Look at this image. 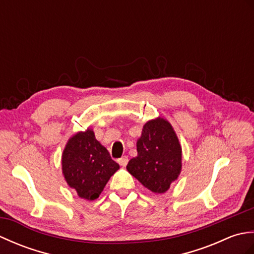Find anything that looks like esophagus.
Wrapping results in <instances>:
<instances>
[{"label": "esophagus", "mask_w": 254, "mask_h": 254, "mask_svg": "<svg viewBox=\"0 0 254 254\" xmlns=\"http://www.w3.org/2000/svg\"><path fill=\"white\" fill-rule=\"evenodd\" d=\"M127 161H128L127 156H122V157L118 160V163H119V165H120V166L126 167L127 165Z\"/></svg>", "instance_id": "1"}]
</instances>
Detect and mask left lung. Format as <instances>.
Returning a JSON list of instances; mask_svg holds the SVG:
<instances>
[{"mask_svg":"<svg viewBox=\"0 0 254 254\" xmlns=\"http://www.w3.org/2000/svg\"><path fill=\"white\" fill-rule=\"evenodd\" d=\"M137 156L127 171L154 193H165L181 172L182 150L171 124L163 118L145 123L136 143Z\"/></svg>","mask_w":254,"mask_h":254,"instance_id":"1","label":"left lung"}]
</instances>
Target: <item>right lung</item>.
Here are the masks:
<instances>
[{
    "label": "right lung",
    "mask_w": 254,
    "mask_h": 254,
    "mask_svg": "<svg viewBox=\"0 0 254 254\" xmlns=\"http://www.w3.org/2000/svg\"><path fill=\"white\" fill-rule=\"evenodd\" d=\"M120 168L107 148L87 128L68 139L62 154V172L67 185L82 198L93 201L100 195L110 177Z\"/></svg>",
    "instance_id": "1"
}]
</instances>
